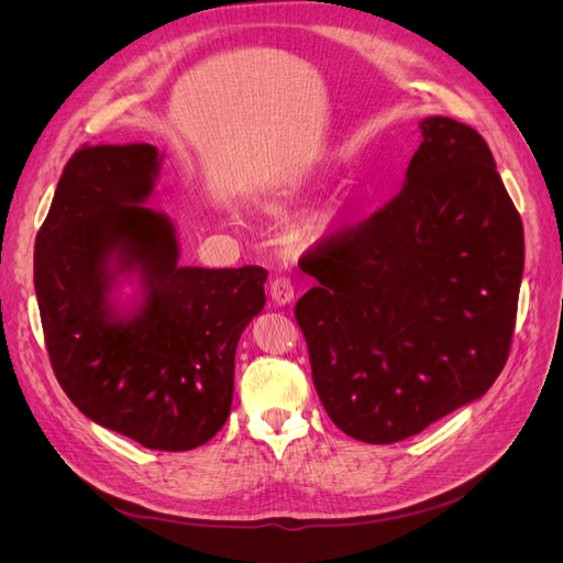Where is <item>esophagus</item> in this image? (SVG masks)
<instances>
[{
	"label": "esophagus",
	"instance_id": "esophagus-1",
	"mask_svg": "<svg viewBox=\"0 0 563 563\" xmlns=\"http://www.w3.org/2000/svg\"><path fill=\"white\" fill-rule=\"evenodd\" d=\"M269 296L277 305H288L294 300V282L286 275H279L269 282Z\"/></svg>",
	"mask_w": 563,
	"mask_h": 563
}]
</instances>
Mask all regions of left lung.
I'll return each mask as SVG.
<instances>
[{
  "instance_id": "left-lung-1",
  "label": "left lung",
  "mask_w": 563,
  "mask_h": 563,
  "mask_svg": "<svg viewBox=\"0 0 563 563\" xmlns=\"http://www.w3.org/2000/svg\"><path fill=\"white\" fill-rule=\"evenodd\" d=\"M401 192L300 258L312 380L352 439L395 444L484 397L512 343L523 225L486 141L424 117Z\"/></svg>"
}]
</instances>
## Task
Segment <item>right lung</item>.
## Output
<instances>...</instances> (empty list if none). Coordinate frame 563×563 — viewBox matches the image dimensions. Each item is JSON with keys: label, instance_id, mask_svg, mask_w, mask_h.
I'll return each mask as SVG.
<instances>
[{"label": "right lung", "instance_id": "obj_1", "mask_svg": "<svg viewBox=\"0 0 563 563\" xmlns=\"http://www.w3.org/2000/svg\"><path fill=\"white\" fill-rule=\"evenodd\" d=\"M159 166L145 143L75 152L35 242V291L79 411L145 449L190 451L230 416L236 343L265 308L267 272L178 265L176 225L145 207Z\"/></svg>", "mask_w": 563, "mask_h": 563}]
</instances>
